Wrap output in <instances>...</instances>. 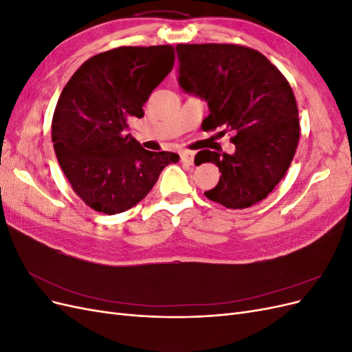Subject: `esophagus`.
<instances>
[{"mask_svg":"<svg viewBox=\"0 0 352 352\" xmlns=\"http://www.w3.org/2000/svg\"><path fill=\"white\" fill-rule=\"evenodd\" d=\"M194 153L192 151H180V160H182V163H186V164H194Z\"/></svg>","mask_w":352,"mask_h":352,"instance_id":"esophagus-1","label":"esophagus"}]
</instances>
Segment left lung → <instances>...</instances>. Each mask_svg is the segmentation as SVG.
Instances as JSON below:
<instances>
[{"mask_svg":"<svg viewBox=\"0 0 352 352\" xmlns=\"http://www.w3.org/2000/svg\"><path fill=\"white\" fill-rule=\"evenodd\" d=\"M179 85L206 100L202 131L230 138L235 154L202 150L201 163H214L219 184L204 195L242 210L267 197L283 179L300 141L298 107L289 82L261 52L235 44H179Z\"/></svg>","mask_w":352,"mask_h":352,"instance_id":"obj_1","label":"left lung"}]
</instances>
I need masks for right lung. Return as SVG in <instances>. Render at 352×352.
I'll return each instance as SVG.
<instances>
[{"label":"right lung","instance_id":"right-lung-1","mask_svg":"<svg viewBox=\"0 0 352 352\" xmlns=\"http://www.w3.org/2000/svg\"><path fill=\"white\" fill-rule=\"evenodd\" d=\"M173 65L172 45L119 47L85 61L61 91L51 124L54 151L74 192L95 211L132 208L179 162L175 153L144 150L127 133Z\"/></svg>","mask_w":352,"mask_h":352}]
</instances>
